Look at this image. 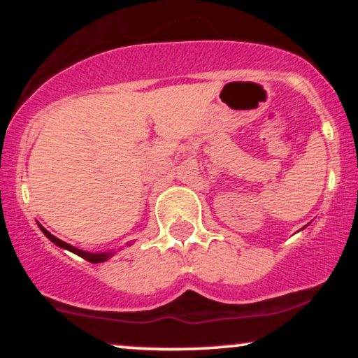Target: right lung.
I'll use <instances>...</instances> for the list:
<instances>
[{"mask_svg":"<svg viewBox=\"0 0 358 358\" xmlns=\"http://www.w3.org/2000/svg\"><path fill=\"white\" fill-rule=\"evenodd\" d=\"M40 229H42V232L45 234V236L48 237V239H50L53 244L55 245H59V248H62V249H67V250H71V252H73V254H77V256L79 257H82V259H85V261H89V262H92V264H97V262H104V261H108V259H110L114 256V250H106V252H87V250H82V249H79V248H73V245H71V244H67V242H64V241H60V239H57L55 236H52L50 232L47 231V229L45 227H42V225H38ZM127 245H131V242H127Z\"/></svg>","mask_w":358,"mask_h":358,"instance_id":"right-lung-1","label":"right lung"}]
</instances>
